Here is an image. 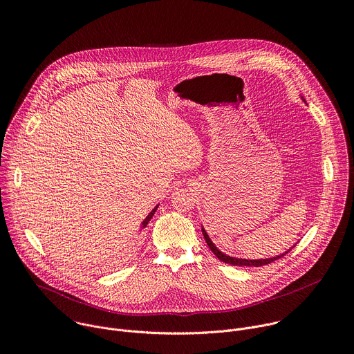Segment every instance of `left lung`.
<instances>
[{"label": "left lung", "instance_id": "left-lung-1", "mask_svg": "<svg viewBox=\"0 0 354 354\" xmlns=\"http://www.w3.org/2000/svg\"><path fill=\"white\" fill-rule=\"evenodd\" d=\"M301 99L304 100V102H306V99H304V97L301 96ZM306 104H307V102H306ZM201 232H203V236H205V239H206V242H207L209 248L212 249L213 254H214L220 261H223V262H225V263H230V265H234V266H249V268H259V266H265V265L272 263L273 261H277L279 258L284 257L286 254H288L290 249L294 246V245H292L290 249H287L286 252H283V254H280V255H277V257H272V258H266V259H242V258L230 257V255L224 254V252H221V250L214 245V242L212 241V238L209 236V234L206 232V230L203 228V225H201Z\"/></svg>", "mask_w": 354, "mask_h": 354}]
</instances>
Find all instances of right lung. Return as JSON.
I'll return each instance as SVG.
<instances>
[{
  "mask_svg": "<svg viewBox=\"0 0 354 354\" xmlns=\"http://www.w3.org/2000/svg\"><path fill=\"white\" fill-rule=\"evenodd\" d=\"M158 206H160V205H157V206H156V207H154L153 210H151V212H149V214H148V216H147V217H145V218L142 220V223H141V225H140V231H141V230H144V228H147V224L149 223V220H151V218H153V216L156 214V212H157Z\"/></svg>",
  "mask_w": 354,
  "mask_h": 354,
  "instance_id": "obj_1",
  "label": "right lung"
}]
</instances>
